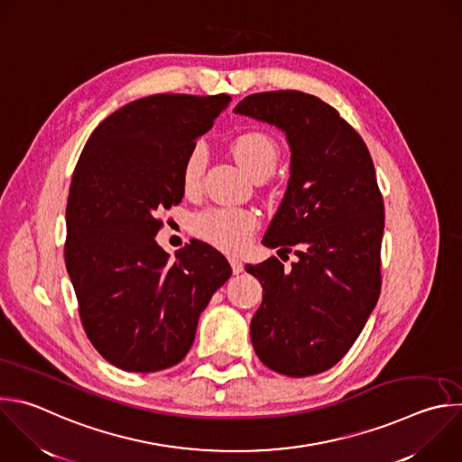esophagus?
<instances>
[{"label":"esophagus","instance_id":"1","mask_svg":"<svg viewBox=\"0 0 462 462\" xmlns=\"http://www.w3.org/2000/svg\"><path fill=\"white\" fill-rule=\"evenodd\" d=\"M230 261V266H232V272L237 275V273H241L243 270H245V266H243V263L237 259V257H230L228 259Z\"/></svg>","mask_w":462,"mask_h":462}]
</instances>
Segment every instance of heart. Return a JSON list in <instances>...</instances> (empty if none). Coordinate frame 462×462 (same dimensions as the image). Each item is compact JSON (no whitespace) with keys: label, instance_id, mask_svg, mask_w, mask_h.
I'll return each mask as SVG.
<instances>
[{"label":"heart","instance_id":"obj_1","mask_svg":"<svg viewBox=\"0 0 462 462\" xmlns=\"http://www.w3.org/2000/svg\"><path fill=\"white\" fill-rule=\"evenodd\" d=\"M232 153L237 163L252 176H270L277 167L281 148L277 141L266 132H245L234 137ZM207 169V150L203 144H196L187 153L181 183L185 190H194L203 180ZM257 228V217L250 210L243 208H208L198 214L192 221V230L198 237L207 243L226 250L239 252L243 250L254 230Z\"/></svg>","mask_w":462,"mask_h":462}]
</instances>
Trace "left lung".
<instances>
[{
  "mask_svg": "<svg viewBox=\"0 0 462 462\" xmlns=\"http://www.w3.org/2000/svg\"><path fill=\"white\" fill-rule=\"evenodd\" d=\"M234 112L275 125L291 150L288 189L263 243L295 248L297 261L246 264L264 291L252 345L277 374L316 375L345 357L379 299L384 203L374 162L357 130L312 94L259 92Z\"/></svg>",
  "mask_w": 462,
  "mask_h": 462,
  "instance_id": "obj_1",
  "label": "left lung"
}]
</instances>
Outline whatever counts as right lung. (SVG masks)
<instances>
[{"mask_svg": "<svg viewBox=\"0 0 462 462\" xmlns=\"http://www.w3.org/2000/svg\"><path fill=\"white\" fill-rule=\"evenodd\" d=\"M230 96L156 94L132 101L90 134L69 203L65 263L94 348L125 372H160L190 350L201 312L232 268L190 241L169 261L156 243L160 208L183 199L181 169Z\"/></svg>", "mask_w": 462, "mask_h": 462, "instance_id": "right-lung-1", "label": "right lung"}]
</instances>
